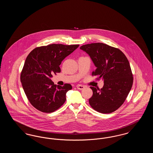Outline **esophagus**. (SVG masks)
I'll list each match as a JSON object with an SVG mask.
<instances>
[{"mask_svg": "<svg viewBox=\"0 0 153 153\" xmlns=\"http://www.w3.org/2000/svg\"><path fill=\"white\" fill-rule=\"evenodd\" d=\"M84 88H85L84 87V86H83V85H77V88L78 89H79V90H82Z\"/></svg>", "mask_w": 153, "mask_h": 153, "instance_id": "obj_1", "label": "esophagus"}]
</instances>
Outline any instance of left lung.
<instances>
[{
  "label": "left lung",
  "instance_id": "left-lung-1",
  "mask_svg": "<svg viewBox=\"0 0 153 153\" xmlns=\"http://www.w3.org/2000/svg\"><path fill=\"white\" fill-rule=\"evenodd\" d=\"M80 49L88 54L96 67L92 76L104 81L100 89L90 87L93 91L90 105L102 114L113 112L123 104L133 84L128 60L119 49L102 43L84 45Z\"/></svg>",
  "mask_w": 153,
  "mask_h": 153
}]
</instances>
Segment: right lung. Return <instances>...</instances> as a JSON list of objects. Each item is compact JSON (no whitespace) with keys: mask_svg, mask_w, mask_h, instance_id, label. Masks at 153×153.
Instances as JSON below:
<instances>
[{"mask_svg":"<svg viewBox=\"0 0 153 153\" xmlns=\"http://www.w3.org/2000/svg\"><path fill=\"white\" fill-rule=\"evenodd\" d=\"M79 45L51 44L38 47L29 53L21 74L22 87L31 104L45 113L58 109L66 101V92L72 89L69 84L63 87L51 81L53 73L61 72L59 65Z\"/></svg>","mask_w":153,"mask_h":153,"instance_id":"add662e5","label":"right lung"}]
</instances>
